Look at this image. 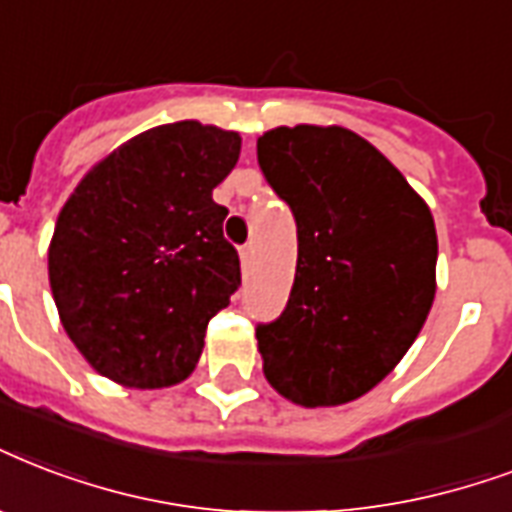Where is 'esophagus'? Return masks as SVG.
Instances as JSON below:
<instances>
[{
	"instance_id": "esophagus-1",
	"label": "esophagus",
	"mask_w": 512,
	"mask_h": 512,
	"mask_svg": "<svg viewBox=\"0 0 512 512\" xmlns=\"http://www.w3.org/2000/svg\"><path fill=\"white\" fill-rule=\"evenodd\" d=\"M252 257H255V247H252V244L241 247V268H244V271L252 265Z\"/></svg>"
}]
</instances>
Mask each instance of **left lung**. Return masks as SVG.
Returning a JSON list of instances; mask_svg holds the SVG:
<instances>
[{"mask_svg":"<svg viewBox=\"0 0 512 512\" xmlns=\"http://www.w3.org/2000/svg\"><path fill=\"white\" fill-rule=\"evenodd\" d=\"M257 163L298 225L290 300L257 325L268 384L306 408L357 400L403 360L432 300L429 206L346 128H273Z\"/></svg>","mask_w":512,"mask_h":512,"instance_id":"left-lung-1","label":"left lung"}]
</instances>
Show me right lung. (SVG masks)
I'll use <instances>...</instances> for the list:
<instances>
[{
  "mask_svg": "<svg viewBox=\"0 0 512 512\" xmlns=\"http://www.w3.org/2000/svg\"><path fill=\"white\" fill-rule=\"evenodd\" d=\"M241 136L169 123L134 136L58 214L48 273L61 325L101 376L136 389L185 381L209 319L239 290V252L212 190Z\"/></svg>",
  "mask_w": 512,
  "mask_h": 512,
  "instance_id": "obj_1",
  "label": "right lung"
}]
</instances>
